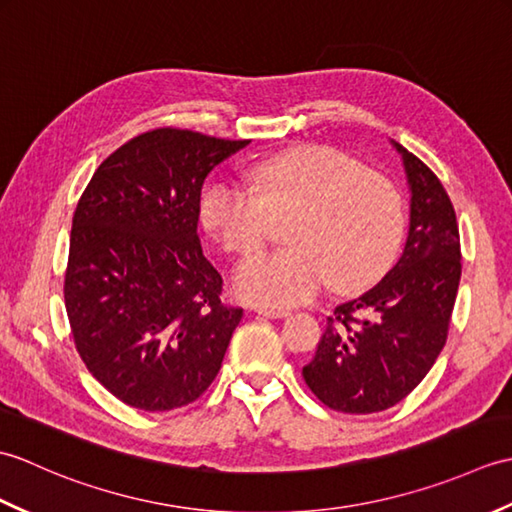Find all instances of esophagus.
I'll use <instances>...</instances> for the list:
<instances>
[{"instance_id": "esophagus-1", "label": "esophagus", "mask_w": 512, "mask_h": 512, "mask_svg": "<svg viewBox=\"0 0 512 512\" xmlns=\"http://www.w3.org/2000/svg\"><path fill=\"white\" fill-rule=\"evenodd\" d=\"M257 314H264L268 319H284L290 314L286 308H257Z\"/></svg>"}]
</instances>
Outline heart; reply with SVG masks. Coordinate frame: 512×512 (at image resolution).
<instances>
[{
    "instance_id": "heart-1",
    "label": "heart",
    "mask_w": 512,
    "mask_h": 512,
    "mask_svg": "<svg viewBox=\"0 0 512 512\" xmlns=\"http://www.w3.org/2000/svg\"><path fill=\"white\" fill-rule=\"evenodd\" d=\"M253 191L217 180L200 200V222L224 253L262 248L288 217L286 248L235 270L237 297L255 306H295L325 284L356 292L387 273L405 233V206L387 176L325 145H297L250 169Z\"/></svg>"
}]
</instances>
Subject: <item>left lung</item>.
Masks as SVG:
<instances>
[{
  "label": "left lung",
  "mask_w": 512,
  "mask_h": 512,
  "mask_svg": "<svg viewBox=\"0 0 512 512\" xmlns=\"http://www.w3.org/2000/svg\"><path fill=\"white\" fill-rule=\"evenodd\" d=\"M411 224L398 264L365 295L336 306L303 380L325 407L376 413L407 398L449 336L462 275L460 231L449 193L402 145Z\"/></svg>",
  "instance_id": "left-lung-1"
}]
</instances>
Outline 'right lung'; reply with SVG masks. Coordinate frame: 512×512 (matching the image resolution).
<instances>
[{
  "instance_id": "obj_1",
  "label": "right lung",
  "mask_w": 512,
  "mask_h": 512,
  "mask_svg": "<svg viewBox=\"0 0 512 512\" xmlns=\"http://www.w3.org/2000/svg\"><path fill=\"white\" fill-rule=\"evenodd\" d=\"M250 140L178 127L138 134L101 162L76 204L63 299L88 372L125 405L198 400L222 367L242 308L198 237L204 178Z\"/></svg>"
}]
</instances>
